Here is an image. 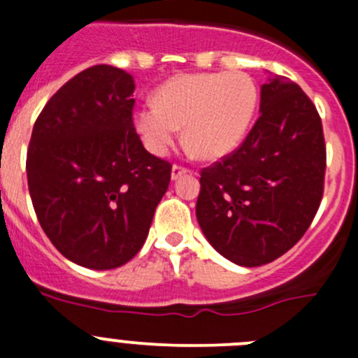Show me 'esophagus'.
Returning <instances> with one entry per match:
<instances>
[{
    "label": "esophagus",
    "instance_id": "obj_1",
    "mask_svg": "<svg viewBox=\"0 0 358 358\" xmlns=\"http://www.w3.org/2000/svg\"><path fill=\"white\" fill-rule=\"evenodd\" d=\"M189 170L186 169V166H181V165H173L172 166V179H179V177H182L185 173H188Z\"/></svg>",
    "mask_w": 358,
    "mask_h": 358
}]
</instances>
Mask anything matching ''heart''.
Returning a JSON list of instances; mask_svg holds the SVG:
<instances>
[{
    "mask_svg": "<svg viewBox=\"0 0 358 358\" xmlns=\"http://www.w3.org/2000/svg\"><path fill=\"white\" fill-rule=\"evenodd\" d=\"M258 105V87L244 71L182 73L166 80L155 100L134 110V126L149 152L169 151L181 124L202 159H220L243 142Z\"/></svg>",
    "mask_w": 358,
    "mask_h": 358,
    "instance_id": "1",
    "label": "heart"
}]
</instances>
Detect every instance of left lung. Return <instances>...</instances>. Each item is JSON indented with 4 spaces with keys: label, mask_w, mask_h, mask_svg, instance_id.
Returning <instances> with one entry per match:
<instances>
[{
    "label": "left lung",
    "mask_w": 358,
    "mask_h": 358,
    "mask_svg": "<svg viewBox=\"0 0 358 358\" xmlns=\"http://www.w3.org/2000/svg\"><path fill=\"white\" fill-rule=\"evenodd\" d=\"M260 117L243 144L200 172L196 220L210 246L244 267L268 264L301 241L323 196L322 119L287 77L262 86Z\"/></svg>",
    "instance_id": "obj_1"
}]
</instances>
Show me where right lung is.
<instances>
[{
	"mask_svg": "<svg viewBox=\"0 0 358 358\" xmlns=\"http://www.w3.org/2000/svg\"><path fill=\"white\" fill-rule=\"evenodd\" d=\"M135 83L108 64L86 68L45 103L26 158L36 217L50 243L94 271L124 265L148 239L172 165L134 126Z\"/></svg>",
	"mask_w": 358,
	"mask_h": 358,
	"instance_id": "obj_1",
	"label": "right lung"
}]
</instances>
